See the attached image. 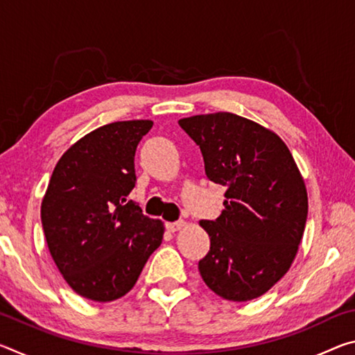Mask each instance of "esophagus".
Returning a JSON list of instances; mask_svg holds the SVG:
<instances>
[{
  "instance_id": "1",
  "label": "esophagus",
  "mask_w": 355,
  "mask_h": 355,
  "mask_svg": "<svg viewBox=\"0 0 355 355\" xmlns=\"http://www.w3.org/2000/svg\"><path fill=\"white\" fill-rule=\"evenodd\" d=\"M183 225H184V222H183V220H178V222H169V224H166V228H167V232L175 233V232H178V230H180V228H183Z\"/></svg>"
}]
</instances>
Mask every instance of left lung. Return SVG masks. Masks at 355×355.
<instances>
[{
  "instance_id": "obj_1",
  "label": "left lung",
  "mask_w": 355,
  "mask_h": 355,
  "mask_svg": "<svg viewBox=\"0 0 355 355\" xmlns=\"http://www.w3.org/2000/svg\"><path fill=\"white\" fill-rule=\"evenodd\" d=\"M178 125L200 147L208 180L227 189L219 218L200 220L209 235L202 279L233 302L261 296L290 269L307 220V189L290 150L272 131L232 112Z\"/></svg>"
}]
</instances>
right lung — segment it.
I'll use <instances>...</instances> for the list:
<instances>
[{
  "label": "right lung",
  "mask_w": 355,
  "mask_h": 355,
  "mask_svg": "<svg viewBox=\"0 0 355 355\" xmlns=\"http://www.w3.org/2000/svg\"><path fill=\"white\" fill-rule=\"evenodd\" d=\"M152 120L107 123L73 144L53 171L40 218L48 249L71 290L111 302L135 286L163 241V222L127 197L137 144Z\"/></svg>",
  "instance_id": "1"
}]
</instances>
